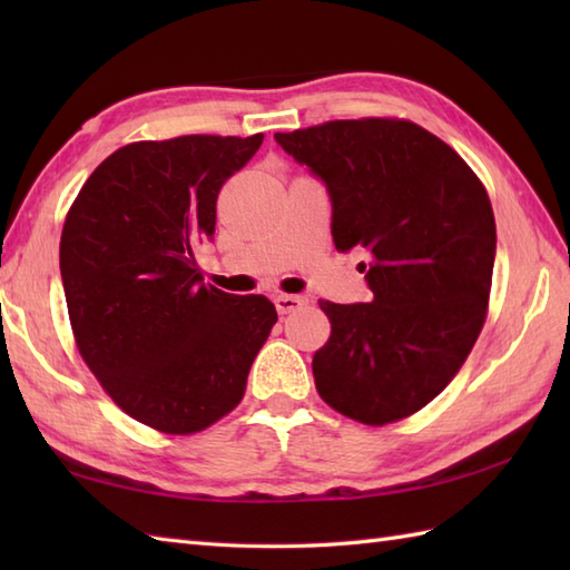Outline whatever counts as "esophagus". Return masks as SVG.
<instances>
[{
	"mask_svg": "<svg viewBox=\"0 0 570 570\" xmlns=\"http://www.w3.org/2000/svg\"><path fill=\"white\" fill-rule=\"evenodd\" d=\"M308 304V298L306 296H298V294H282V296H276L274 298V306H276V311L282 313V316H288V313H296V311H301Z\"/></svg>",
	"mask_w": 570,
	"mask_h": 570,
	"instance_id": "obj_1",
	"label": "esophagus"
}]
</instances>
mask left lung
Returning a JSON list of instances; mask_svg holds the SVG:
<instances>
[{
  "label": "left lung",
  "mask_w": 570,
  "mask_h": 570,
  "mask_svg": "<svg viewBox=\"0 0 570 570\" xmlns=\"http://www.w3.org/2000/svg\"><path fill=\"white\" fill-rule=\"evenodd\" d=\"M274 139L328 188L335 249L370 254V304L318 301L331 321L313 355L321 399L367 426L416 414L488 318L498 229L485 186L409 119H335Z\"/></svg>",
  "instance_id": "1"
}]
</instances>
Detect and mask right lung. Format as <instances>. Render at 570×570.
<instances>
[{
	"mask_svg": "<svg viewBox=\"0 0 570 570\" xmlns=\"http://www.w3.org/2000/svg\"><path fill=\"white\" fill-rule=\"evenodd\" d=\"M264 135H186L117 149L85 180L60 235V276L78 353L144 426L188 435L245 396L276 323L266 296L205 286L193 245Z\"/></svg>",
	"mask_w": 570,
	"mask_h": 570,
	"instance_id": "right-lung-1",
	"label": "right lung"
}]
</instances>
